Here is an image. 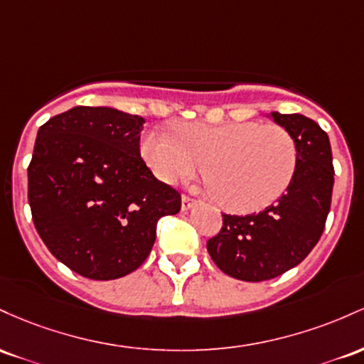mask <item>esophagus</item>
Wrapping results in <instances>:
<instances>
[{
  "instance_id": "34e87169",
  "label": "esophagus",
  "mask_w": 364,
  "mask_h": 364,
  "mask_svg": "<svg viewBox=\"0 0 364 364\" xmlns=\"http://www.w3.org/2000/svg\"><path fill=\"white\" fill-rule=\"evenodd\" d=\"M194 204H196V199L189 198V196H182V211L191 210V208H193Z\"/></svg>"
}]
</instances>
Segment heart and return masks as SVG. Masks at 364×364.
Returning <instances> with one entry per match:
<instances>
[{
    "mask_svg": "<svg viewBox=\"0 0 364 364\" xmlns=\"http://www.w3.org/2000/svg\"><path fill=\"white\" fill-rule=\"evenodd\" d=\"M142 156L161 182L203 178L213 201L232 213L270 206L291 186L299 151L289 130L275 124L235 122L175 125L173 136L151 130L142 139Z\"/></svg>",
    "mask_w": 364,
    "mask_h": 364,
    "instance_id": "1",
    "label": "heart"
}]
</instances>
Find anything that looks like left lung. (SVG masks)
<instances>
[{"label":"left lung","instance_id":"obj_1","mask_svg":"<svg viewBox=\"0 0 364 364\" xmlns=\"http://www.w3.org/2000/svg\"><path fill=\"white\" fill-rule=\"evenodd\" d=\"M292 134L297 170L279 201L255 215H223L222 230L206 242L216 267L244 282L275 279L297 267L323 234L333 189L328 136L311 118L272 112Z\"/></svg>","mask_w":364,"mask_h":364}]
</instances>
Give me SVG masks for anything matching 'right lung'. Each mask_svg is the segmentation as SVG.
Segmentation results:
<instances>
[{
	"label": "right lung",
	"mask_w": 364,
	"mask_h": 364,
	"mask_svg": "<svg viewBox=\"0 0 364 364\" xmlns=\"http://www.w3.org/2000/svg\"><path fill=\"white\" fill-rule=\"evenodd\" d=\"M144 118L75 106L41 125L28 165V204L51 255L91 280H113L148 258L156 223L181 211L139 151Z\"/></svg>",
	"instance_id": "1"
}]
</instances>
